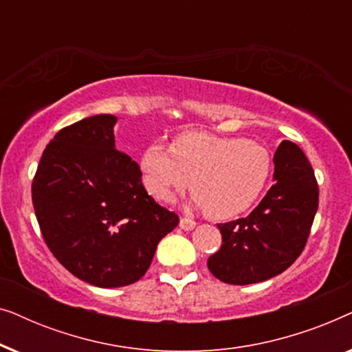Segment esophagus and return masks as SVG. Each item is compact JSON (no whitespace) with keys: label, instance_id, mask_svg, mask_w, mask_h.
Returning a JSON list of instances; mask_svg holds the SVG:
<instances>
[{"label":"esophagus","instance_id":"esophagus-1","mask_svg":"<svg viewBox=\"0 0 352 352\" xmlns=\"http://www.w3.org/2000/svg\"><path fill=\"white\" fill-rule=\"evenodd\" d=\"M195 221L194 219H189V218H181V221H179V228L182 229V230H192L195 228Z\"/></svg>","mask_w":352,"mask_h":352}]
</instances>
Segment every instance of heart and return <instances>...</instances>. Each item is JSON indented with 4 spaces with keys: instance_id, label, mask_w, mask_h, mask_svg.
I'll list each match as a JSON object with an SVG mask.
<instances>
[{
    "instance_id": "1",
    "label": "heart",
    "mask_w": 352,
    "mask_h": 352,
    "mask_svg": "<svg viewBox=\"0 0 352 352\" xmlns=\"http://www.w3.org/2000/svg\"><path fill=\"white\" fill-rule=\"evenodd\" d=\"M142 182L158 200H171L190 184L192 204L213 219L252 208L272 171L269 152L253 141L184 133L168 148L152 144L141 157Z\"/></svg>"
}]
</instances>
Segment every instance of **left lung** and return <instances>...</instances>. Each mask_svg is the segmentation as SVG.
Segmentation results:
<instances>
[{"label":"left lung","instance_id":"1","mask_svg":"<svg viewBox=\"0 0 352 352\" xmlns=\"http://www.w3.org/2000/svg\"><path fill=\"white\" fill-rule=\"evenodd\" d=\"M319 206L311 163L295 142L283 141L274 155V186L247 218L218 224L219 252L208 258L216 278L248 285L276 277L300 256Z\"/></svg>","mask_w":352,"mask_h":352}]
</instances>
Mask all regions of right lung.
Listing matches in <instances>:
<instances>
[{"label": "right lung", "mask_w": 352, "mask_h": 352, "mask_svg": "<svg viewBox=\"0 0 352 352\" xmlns=\"http://www.w3.org/2000/svg\"><path fill=\"white\" fill-rule=\"evenodd\" d=\"M113 115L62 128L32 184L45 242L62 266L94 287L138 282L157 245L179 223L142 186L139 165L115 148Z\"/></svg>", "instance_id": "right-lung-1"}]
</instances>
